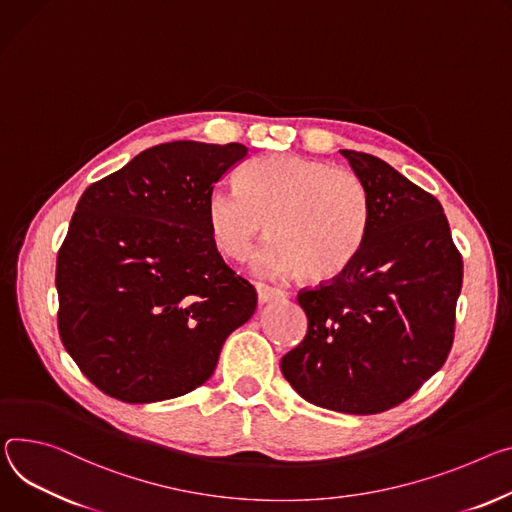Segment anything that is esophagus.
<instances>
[{
    "label": "esophagus",
    "mask_w": 512,
    "mask_h": 512,
    "mask_svg": "<svg viewBox=\"0 0 512 512\" xmlns=\"http://www.w3.org/2000/svg\"><path fill=\"white\" fill-rule=\"evenodd\" d=\"M255 290H257V300H259V304L271 302L273 298H284V296H286L282 290H275V288L265 286V284H257Z\"/></svg>",
    "instance_id": "obj_1"
}]
</instances>
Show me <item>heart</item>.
Listing matches in <instances>:
<instances>
[{
	"label": "heart",
	"instance_id": "obj_1",
	"mask_svg": "<svg viewBox=\"0 0 512 512\" xmlns=\"http://www.w3.org/2000/svg\"><path fill=\"white\" fill-rule=\"evenodd\" d=\"M206 214L224 257L245 261L267 222L273 239L259 253L257 267L327 282L361 253L371 202L353 171L296 153H273L241 169L239 192L216 188Z\"/></svg>",
	"mask_w": 512,
	"mask_h": 512
}]
</instances>
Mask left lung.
I'll list each match as a JSON object with an SVG mask.
<instances>
[{
    "instance_id": "obj_1",
    "label": "left lung",
    "mask_w": 512,
    "mask_h": 512,
    "mask_svg": "<svg viewBox=\"0 0 512 512\" xmlns=\"http://www.w3.org/2000/svg\"><path fill=\"white\" fill-rule=\"evenodd\" d=\"M341 153L369 194V232L341 275L300 290L308 331L282 374L316 406L378 414L445 363L463 261L435 196L374 155Z\"/></svg>"
}]
</instances>
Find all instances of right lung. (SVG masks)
Masks as SVG:
<instances>
[{
    "label": "right lung",
    "instance_id": "add662e5",
    "mask_svg": "<svg viewBox=\"0 0 512 512\" xmlns=\"http://www.w3.org/2000/svg\"><path fill=\"white\" fill-rule=\"evenodd\" d=\"M247 151L163 143L79 198L57 255V322L104 394L147 404L192 392L253 316L257 292L224 263L206 214L216 181Z\"/></svg>",
    "mask_w": 512,
    "mask_h": 512
}]
</instances>
